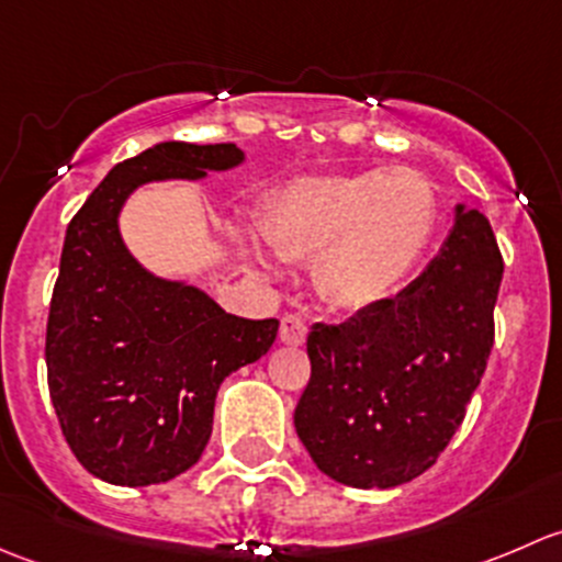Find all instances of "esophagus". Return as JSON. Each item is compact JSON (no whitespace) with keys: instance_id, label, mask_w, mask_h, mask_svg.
Segmentation results:
<instances>
[{"instance_id":"esophagus-1","label":"esophagus","mask_w":562,"mask_h":562,"mask_svg":"<svg viewBox=\"0 0 562 562\" xmlns=\"http://www.w3.org/2000/svg\"><path fill=\"white\" fill-rule=\"evenodd\" d=\"M280 339L285 345H302L307 339V323L302 321V315H282Z\"/></svg>"}]
</instances>
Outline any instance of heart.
Listing matches in <instances>:
<instances>
[{
  "instance_id": "1",
  "label": "heart",
  "mask_w": 562,
  "mask_h": 562,
  "mask_svg": "<svg viewBox=\"0 0 562 562\" xmlns=\"http://www.w3.org/2000/svg\"><path fill=\"white\" fill-rule=\"evenodd\" d=\"M440 225L432 181L407 166L302 176L269 195L263 239L282 260L313 258L317 293L367 313L416 277Z\"/></svg>"
}]
</instances>
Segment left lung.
<instances>
[{"label":"left lung","mask_w":562,"mask_h":562,"mask_svg":"<svg viewBox=\"0 0 562 562\" xmlns=\"http://www.w3.org/2000/svg\"><path fill=\"white\" fill-rule=\"evenodd\" d=\"M501 280L490 220L459 203L449 239L394 302L315 323L293 424L321 473L391 490L438 462L486 370Z\"/></svg>","instance_id":"left-lung-1"}]
</instances>
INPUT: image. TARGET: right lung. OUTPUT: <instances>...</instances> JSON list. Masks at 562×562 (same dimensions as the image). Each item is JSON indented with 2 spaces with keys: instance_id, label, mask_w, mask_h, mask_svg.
<instances>
[{
  "instance_id": "right-lung-1",
  "label": "right lung",
  "mask_w": 562,
  "mask_h": 562,
  "mask_svg": "<svg viewBox=\"0 0 562 562\" xmlns=\"http://www.w3.org/2000/svg\"><path fill=\"white\" fill-rule=\"evenodd\" d=\"M241 162L236 144H155L111 168L67 225L45 331L48 391L72 454L108 484L190 470L212 438L220 383L274 342L277 317L228 315L201 288L144 269L119 234L140 184Z\"/></svg>"
}]
</instances>
